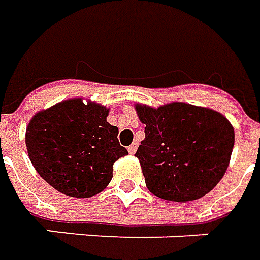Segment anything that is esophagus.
Segmentation results:
<instances>
[{"label": "esophagus", "mask_w": 260, "mask_h": 260, "mask_svg": "<svg viewBox=\"0 0 260 260\" xmlns=\"http://www.w3.org/2000/svg\"><path fill=\"white\" fill-rule=\"evenodd\" d=\"M137 148H138V144H132L128 146V152L131 153V155H134V153L137 152Z\"/></svg>", "instance_id": "esophagus-1"}]
</instances>
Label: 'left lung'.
<instances>
[{"label": "left lung", "instance_id": "obj_1", "mask_svg": "<svg viewBox=\"0 0 260 260\" xmlns=\"http://www.w3.org/2000/svg\"><path fill=\"white\" fill-rule=\"evenodd\" d=\"M145 123L137 156L149 192L164 201L189 202L211 192L229 167L232 123L211 108L171 102L135 105Z\"/></svg>", "mask_w": 260, "mask_h": 260}]
</instances>
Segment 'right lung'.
<instances>
[{
    "mask_svg": "<svg viewBox=\"0 0 260 260\" xmlns=\"http://www.w3.org/2000/svg\"><path fill=\"white\" fill-rule=\"evenodd\" d=\"M109 109L71 98L42 109L26 126L28 156L42 179L67 197L91 198L112 179L114 164L128 155Z\"/></svg>",
    "mask_w": 260,
    "mask_h": 260,
    "instance_id": "right-lung-1",
    "label": "right lung"
}]
</instances>
